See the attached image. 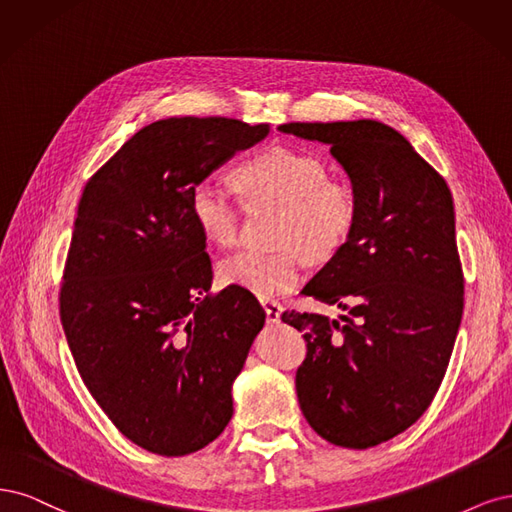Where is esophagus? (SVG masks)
Returning a JSON list of instances; mask_svg holds the SVG:
<instances>
[{
  "mask_svg": "<svg viewBox=\"0 0 512 512\" xmlns=\"http://www.w3.org/2000/svg\"><path fill=\"white\" fill-rule=\"evenodd\" d=\"M263 310H266V319L270 323H278L280 321V312H283V306H280L276 300H261Z\"/></svg>",
  "mask_w": 512,
  "mask_h": 512,
  "instance_id": "34e87169",
  "label": "esophagus"
}]
</instances>
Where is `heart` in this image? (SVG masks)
<instances>
[{"mask_svg":"<svg viewBox=\"0 0 512 512\" xmlns=\"http://www.w3.org/2000/svg\"><path fill=\"white\" fill-rule=\"evenodd\" d=\"M232 185L246 208H278L276 253H242L219 263L223 285L249 291L261 300L298 287L304 278V257L334 259L349 244L359 204L349 180L329 176L325 163L308 151L268 146L232 170ZM191 219L200 234L219 249H232L240 236V212L212 183L191 191Z\"/></svg>","mask_w":512,"mask_h":512,"instance_id":"obj_1","label":"heart"}]
</instances>
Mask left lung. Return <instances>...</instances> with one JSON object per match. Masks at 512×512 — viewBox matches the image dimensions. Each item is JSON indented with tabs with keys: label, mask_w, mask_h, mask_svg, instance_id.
I'll return each mask as SVG.
<instances>
[{
	"label": "left lung",
	"mask_w": 512,
	"mask_h": 512,
	"mask_svg": "<svg viewBox=\"0 0 512 512\" xmlns=\"http://www.w3.org/2000/svg\"><path fill=\"white\" fill-rule=\"evenodd\" d=\"M278 129L329 144L359 204L349 244L302 291L344 310L340 321L283 312L306 340V359L295 372L300 408L327 442L376 447L423 415L449 366L464 312L453 197L444 178L385 123Z\"/></svg>",
	"instance_id": "obj_1"
}]
</instances>
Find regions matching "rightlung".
Returning <instances> with one entry per match:
<instances>
[{
	"instance_id": "obj_1",
	"label": "right lung",
	"mask_w": 512,
	"mask_h": 512,
	"mask_svg": "<svg viewBox=\"0 0 512 512\" xmlns=\"http://www.w3.org/2000/svg\"><path fill=\"white\" fill-rule=\"evenodd\" d=\"M268 131L225 117L163 119L82 191L59 295L63 332L95 402L151 453L200 451L234 415L232 383L266 312L238 287L208 295L212 263L189 202Z\"/></svg>"
}]
</instances>
